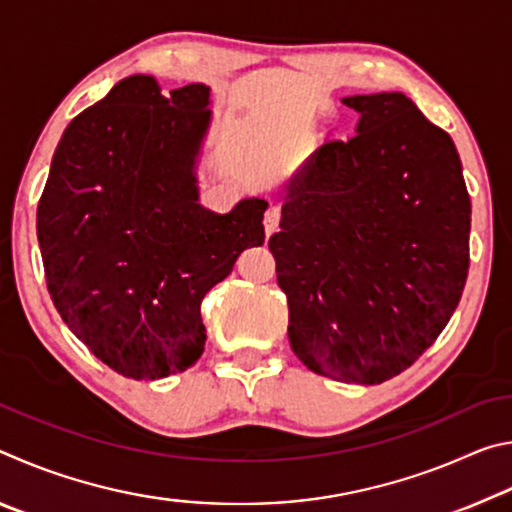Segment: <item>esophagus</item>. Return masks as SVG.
<instances>
[{
  "instance_id": "34e87169",
  "label": "esophagus",
  "mask_w": 512,
  "mask_h": 512,
  "mask_svg": "<svg viewBox=\"0 0 512 512\" xmlns=\"http://www.w3.org/2000/svg\"><path fill=\"white\" fill-rule=\"evenodd\" d=\"M277 225H280V207L277 205H271L264 214V230L266 235H273V232L277 230Z\"/></svg>"
}]
</instances>
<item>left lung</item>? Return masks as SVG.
<instances>
[{"label": "left lung", "instance_id": "1", "mask_svg": "<svg viewBox=\"0 0 512 512\" xmlns=\"http://www.w3.org/2000/svg\"><path fill=\"white\" fill-rule=\"evenodd\" d=\"M357 133L291 178L268 239L289 343L318 375L381 384L438 339L470 268V194L443 128L402 92L343 99Z\"/></svg>", "mask_w": 512, "mask_h": 512}]
</instances>
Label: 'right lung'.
<instances>
[{"mask_svg": "<svg viewBox=\"0 0 512 512\" xmlns=\"http://www.w3.org/2000/svg\"><path fill=\"white\" fill-rule=\"evenodd\" d=\"M210 88L119 81L76 115L38 203L49 296L94 357L131 379L187 370L205 348L201 302L264 244L262 198L228 214L198 203Z\"/></svg>", "mask_w": 512, "mask_h": 512, "instance_id": "right-lung-1", "label": "right lung"}]
</instances>
